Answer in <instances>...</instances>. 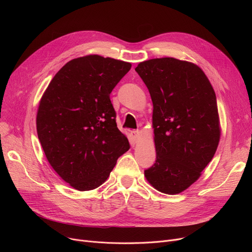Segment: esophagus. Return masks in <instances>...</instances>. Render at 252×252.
Instances as JSON below:
<instances>
[{"mask_svg": "<svg viewBox=\"0 0 252 252\" xmlns=\"http://www.w3.org/2000/svg\"><path fill=\"white\" fill-rule=\"evenodd\" d=\"M140 130H130V135L133 136V138L135 139V141L137 142L140 139Z\"/></svg>", "mask_w": 252, "mask_h": 252, "instance_id": "esophagus-1", "label": "esophagus"}]
</instances>
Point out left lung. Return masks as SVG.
<instances>
[{
	"mask_svg": "<svg viewBox=\"0 0 252 252\" xmlns=\"http://www.w3.org/2000/svg\"><path fill=\"white\" fill-rule=\"evenodd\" d=\"M135 70L153 103L156 160L144 175L159 192L179 194L198 180L217 151L216 93L202 69L188 61L150 59Z\"/></svg>",
	"mask_w": 252,
	"mask_h": 252,
	"instance_id": "1",
	"label": "left lung"
}]
</instances>
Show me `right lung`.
<instances>
[{"label":"right lung","mask_w":252,"mask_h":252,"mask_svg":"<svg viewBox=\"0 0 252 252\" xmlns=\"http://www.w3.org/2000/svg\"><path fill=\"white\" fill-rule=\"evenodd\" d=\"M131 64L99 55L72 59L53 77L39 101L37 137L56 173L78 191L107 180L129 149L117 128L110 93Z\"/></svg>","instance_id":"add662e5"}]
</instances>
